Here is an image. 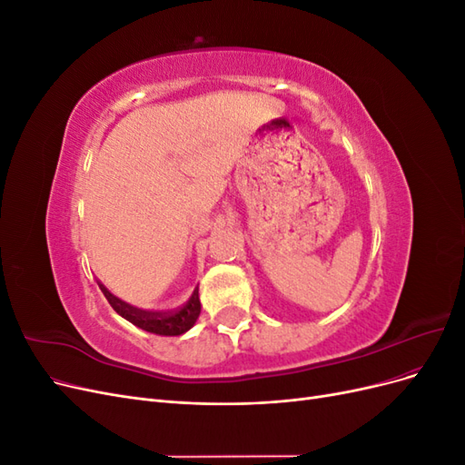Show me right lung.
<instances>
[{
    "instance_id": "1",
    "label": "right lung",
    "mask_w": 465,
    "mask_h": 465,
    "mask_svg": "<svg viewBox=\"0 0 465 465\" xmlns=\"http://www.w3.org/2000/svg\"><path fill=\"white\" fill-rule=\"evenodd\" d=\"M101 291L104 292V297L108 299L110 306L114 308V311L125 318L128 322H132L134 326L142 328L145 331L151 333H157V335H182L186 333L195 320H198L200 312H202V302H200V292L195 289L192 292L190 301L176 308L173 312H149V311H139V308L120 301L118 297H114L104 285H98Z\"/></svg>"
}]
</instances>
